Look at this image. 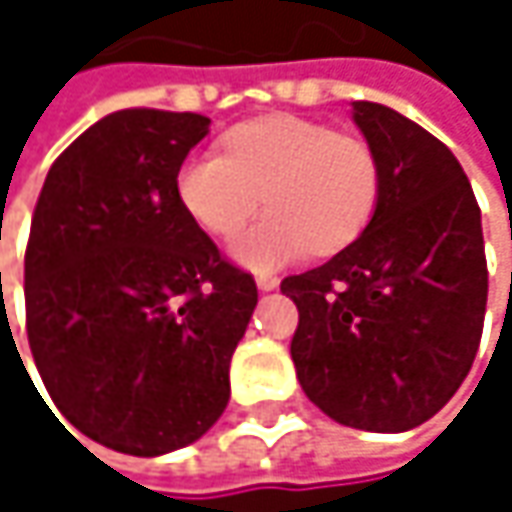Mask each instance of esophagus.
Instances as JSON below:
<instances>
[{
  "mask_svg": "<svg viewBox=\"0 0 512 512\" xmlns=\"http://www.w3.org/2000/svg\"><path fill=\"white\" fill-rule=\"evenodd\" d=\"M257 287H260V290H275V287H278V275L260 272V275H257Z\"/></svg>",
  "mask_w": 512,
  "mask_h": 512,
  "instance_id": "34e87169",
  "label": "esophagus"
}]
</instances>
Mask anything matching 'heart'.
<instances>
[{
  "mask_svg": "<svg viewBox=\"0 0 512 512\" xmlns=\"http://www.w3.org/2000/svg\"><path fill=\"white\" fill-rule=\"evenodd\" d=\"M180 210L210 237L231 240L246 266L332 255L370 225L382 195L379 151L353 133L299 115H263L222 133V154H189L174 171Z\"/></svg>",
  "mask_w": 512,
  "mask_h": 512,
  "instance_id": "1",
  "label": "heart"
}]
</instances>
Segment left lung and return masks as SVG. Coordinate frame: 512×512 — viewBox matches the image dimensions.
<instances>
[{"mask_svg": "<svg viewBox=\"0 0 512 512\" xmlns=\"http://www.w3.org/2000/svg\"><path fill=\"white\" fill-rule=\"evenodd\" d=\"M356 124L382 159L379 207L347 249L281 281L299 308L290 356L329 418L403 433L457 394L477 356L489 290L480 207L424 127L367 100Z\"/></svg>", "mask_w": 512, "mask_h": 512, "instance_id": "left-lung-1", "label": "left lung"}]
</instances>
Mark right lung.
Wrapping results in <instances>:
<instances>
[{
    "label": "right lung",
    "instance_id": "add662e5",
    "mask_svg": "<svg viewBox=\"0 0 512 512\" xmlns=\"http://www.w3.org/2000/svg\"><path fill=\"white\" fill-rule=\"evenodd\" d=\"M207 127L195 112L106 115L52 162L32 216L26 335L38 373L79 433L133 457L192 445L219 421L257 305L252 272L174 195Z\"/></svg>",
    "mask_w": 512,
    "mask_h": 512
}]
</instances>
